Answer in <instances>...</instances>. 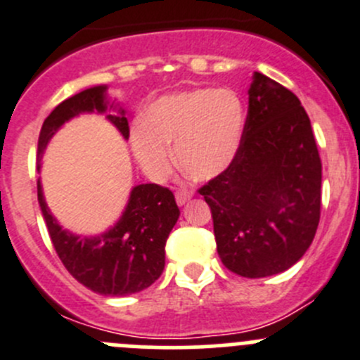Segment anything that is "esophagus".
I'll use <instances>...</instances> for the list:
<instances>
[{
    "label": "esophagus",
    "instance_id": "1",
    "mask_svg": "<svg viewBox=\"0 0 360 360\" xmlns=\"http://www.w3.org/2000/svg\"><path fill=\"white\" fill-rule=\"evenodd\" d=\"M191 195H193V193H191V191H188V190H177L176 191V202L179 205H184L188 200H190Z\"/></svg>",
    "mask_w": 360,
    "mask_h": 360
}]
</instances>
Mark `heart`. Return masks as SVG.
Segmentation results:
<instances>
[{
  "label": "heart",
  "instance_id": "heart-1",
  "mask_svg": "<svg viewBox=\"0 0 360 360\" xmlns=\"http://www.w3.org/2000/svg\"><path fill=\"white\" fill-rule=\"evenodd\" d=\"M246 128V107L233 89L197 87L153 102L144 121L131 128L135 160L151 179L160 181L176 163L193 179L207 181L225 172L237 158Z\"/></svg>",
  "mask_w": 360,
  "mask_h": 360
}]
</instances>
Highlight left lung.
<instances>
[{"instance_id":"8db88e82","label":"left lung","mask_w":360,"mask_h":360,"mask_svg":"<svg viewBox=\"0 0 360 360\" xmlns=\"http://www.w3.org/2000/svg\"><path fill=\"white\" fill-rule=\"evenodd\" d=\"M240 151L198 190L218 255L244 278L280 274L302 258L320 221L322 162L311 123L287 87L253 73Z\"/></svg>"}]
</instances>
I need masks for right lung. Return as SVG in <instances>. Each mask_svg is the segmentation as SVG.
<instances>
[{
    "mask_svg": "<svg viewBox=\"0 0 360 360\" xmlns=\"http://www.w3.org/2000/svg\"><path fill=\"white\" fill-rule=\"evenodd\" d=\"M110 110H116L114 115ZM105 114V120L128 141L130 128L120 103L110 102L107 86L87 87L59 103L44 121L38 137V172L41 155L56 131L79 114ZM38 204L54 250L79 283L102 295L123 297L151 287L165 267V243L179 218L172 191L158 184H137L121 218L98 236H77L52 216L38 179Z\"/></svg>",
    "mask_w": 360,
    "mask_h": 360,
    "instance_id": "right-lung-1",
    "label": "right lung"
}]
</instances>
